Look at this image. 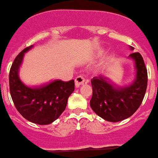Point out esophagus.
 <instances>
[{"label":"esophagus","mask_w":158,"mask_h":158,"mask_svg":"<svg viewBox=\"0 0 158 158\" xmlns=\"http://www.w3.org/2000/svg\"><path fill=\"white\" fill-rule=\"evenodd\" d=\"M84 82H85V78H84V77L83 75L77 76L75 78L76 87H79L80 85H82V84H84Z\"/></svg>","instance_id":"1"}]
</instances>
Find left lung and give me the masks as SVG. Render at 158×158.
<instances>
[{
  "label": "left lung",
  "instance_id": "1",
  "mask_svg": "<svg viewBox=\"0 0 158 158\" xmlns=\"http://www.w3.org/2000/svg\"><path fill=\"white\" fill-rule=\"evenodd\" d=\"M130 57L135 61L137 69L136 80L130 87L116 89L101 77L91 80L93 94L90 107L107 121L118 122L131 117L144 98L148 86V71L144 61L139 52L132 53Z\"/></svg>",
  "mask_w": 158,
  "mask_h": 158
}]
</instances>
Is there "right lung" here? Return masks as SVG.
Segmentation results:
<instances>
[{"instance_id": "right-lung-1", "label": "right lung", "mask_w": 158, "mask_h": 158, "mask_svg": "<svg viewBox=\"0 0 158 158\" xmlns=\"http://www.w3.org/2000/svg\"><path fill=\"white\" fill-rule=\"evenodd\" d=\"M32 48H24L18 54L9 73V86L12 101L18 111L34 124L45 125L57 120L67 106L68 98L74 90V81H54L38 88L24 85L18 77V68L24 54Z\"/></svg>"}]
</instances>
